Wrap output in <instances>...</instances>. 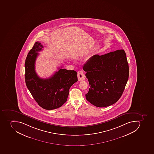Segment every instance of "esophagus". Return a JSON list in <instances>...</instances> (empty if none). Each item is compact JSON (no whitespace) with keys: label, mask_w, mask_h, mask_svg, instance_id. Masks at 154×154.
Returning a JSON list of instances; mask_svg holds the SVG:
<instances>
[{"label":"esophagus","mask_w":154,"mask_h":154,"mask_svg":"<svg viewBox=\"0 0 154 154\" xmlns=\"http://www.w3.org/2000/svg\"><path fill=\"white\" fill-rule=\"evenodd\" d=\"M78 80L79 81H82L85 79V75L82 71H79L78 72Z\"/></svg>","instance_id":"34e87169"}]
</instances>
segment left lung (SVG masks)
<instances>
[{
  "instance_id": "1",
  "label": "left lung",
  "mask_w": 154,
  "mask_h": 154,
  "mask_svg": "<svg viewBox=\"0 0 154 154\" xmlns=\"http://www.w3.org/2000/svg\"><path fill=\"white\" fill-rule=\"evenodd\" d=\"M83 69L89 82L86 100L94 106L105 107L115 103L124 91L129 70L126 53L118 50L106 54H95Z\"/></svg>"
}]
</instances>
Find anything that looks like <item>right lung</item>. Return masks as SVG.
Instances as JSON below:
<instances>
[{"label":"right lung","instance_id":"obj_1","mask_svg":"<svg viewBox=\"0 0 154 154\" xmlns=\"http://www.w3.org/2000/svg\"><path fill=\"white\" fill-rule=\"evenodd\" d=\"M43 48L41 43L37 42L29 52L25 62V82L41 107L46 110H53L60 107L66 102L70 87L78 82L77 72L61 67L50 78H39L35 71V64L38 52Z\"/></svg>","mask_w":154,"mask_h":154}]
</instances>
